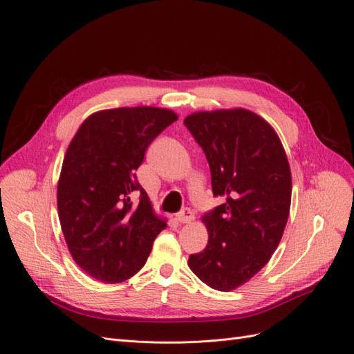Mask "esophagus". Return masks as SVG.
Here are the masks:
<instances>
[{
  "instance_id": "esophagus-1",
  "label": "esophagus",
  "mask_w": 354,
  "mask_h": 354,
  "mask_svg": "<svg viewBox=\"0 0 354 354\" xmlns=\"http://www.w3.org/2000/svg\"><path fill=\"white\" fill-rule=\"evenodd\" d=\"M194 219V214H193V210H190V209H183L181 212H178L177 214V221L180 222V223H190Z\"/></svg>"
}]
</instances>
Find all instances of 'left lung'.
Listing matches in <instances>:
<instances>
[{
    "label": "left lung",
    "instance_id": "left-lung-1",
    "mask_svg": "<svg viewBox=\"0 0 354 354\" xmlns=\"http://www.w3.org/2000/svg\"><path fill=\"white\" fill-rule=\"evenodd\" d=\"M206 155L212 192L223 203L202 218L209 232L189 267L212 289L230 292L256 276L276 251L290 210L292 176L274 129L245 109L185 119Z\"/></svg>",
    "mask_w": 354,
    "mask_h": 354
}]
</instances>
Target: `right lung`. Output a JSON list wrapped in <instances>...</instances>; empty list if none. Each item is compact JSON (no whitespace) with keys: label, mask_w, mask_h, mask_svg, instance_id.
<instances>
[{"label":"right lung","mask_w":354,"mask_h":354,"mask_svg":"<svg viewBox=\"0 0 354 354\" xmlns=\"http://www.w3.org/2000/svg\"><path fill=\"white\" fill-rule=\"evenodd\" d=\"M176 120L174 111L160 107L102 110L71 140L58 181V215L71 256L93 279H131L165 230L135 171L149 144Z\"/></svg>","instance_id":"1"}]
</instances>
